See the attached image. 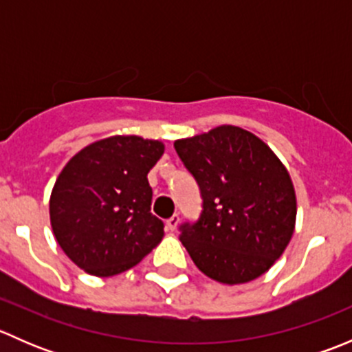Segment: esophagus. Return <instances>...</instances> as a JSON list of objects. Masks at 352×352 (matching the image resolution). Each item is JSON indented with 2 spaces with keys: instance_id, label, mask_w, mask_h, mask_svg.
Returning a JSON list of instances; mask_svg holds the SVG:
<instances>
[{
  "instance_id": "obj_1",
  "label": "esophagus",
  "mask_w": 352,
  "mask_h": 352,
  "mask_svg": "<svg viewBox=\"0 0 352 352\" xmlns=\"http://www.w3.org/2000/svg\"><path fill=\"white\" fill-rule=\"evenodd\" d=\"M179 223H180V216L179 214H173L172 218L166 219V228H168L170 232H175L177 226H179Z\"/></svg>"
}]
</instances>
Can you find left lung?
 Here are the masks:
<instances>
[{
    "instance_id": "1",
    "label": "left lung",
    "mask_w": 352,
    "mask_h": 352,
    "mask_svg": "<svg viewBox=\"0 0 352 352\" xmlns=\"http://www.w3.org/2000/svg\"><path fill=\"white\" fill-rule=\"evenodd\" d=\"M173 146L201 189V218L180 226L199 271L230 286L267 272L296 223V194L281 160L250 131L226 124Z\"/></svg>"
}]
</instances>
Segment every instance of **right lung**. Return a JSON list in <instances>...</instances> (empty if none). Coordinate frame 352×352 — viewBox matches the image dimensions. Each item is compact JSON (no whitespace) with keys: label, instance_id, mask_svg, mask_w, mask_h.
Returning a JSON list of instances; mask_svg holds the SVG:
<instances>
[{"label":"right lung","instance_id":"obj_1","mask_svg":"<svg viewBox=\"0 0 352 352\" xmlns=\"http://www.w3.org/2000/svg\"><path fill=\"white\" fill-rule=\"evenodd\" d=\"M163 151L158 140L117 134L85 146L61 170L49 199L52 233L85 272L120 274L162 242L148 172Z\"/></svg>","mask_w":352,"mask_h":352}]
</instances>
